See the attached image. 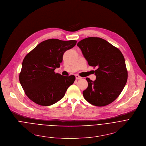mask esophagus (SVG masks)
<instances>
[{
	"instance_id": "esophagus-1",
	"label": "esophagus",
	"mask_w": 146,
	"mask_h": 146,
	"mask_svg": "<svg viewBox=\"0 0 146 146\" xmlns=\"http://www.w3.org/2000/svg\"><path fill=\"white\" fill-rule=\"evenodd\" d=\"M75 78H76V79H81V78H82L81 77L79 76V75H75Z\"/></svg>"
}]
</instances>
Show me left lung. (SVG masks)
I'll use <instances>...</instances> for the list:
<instances>
[{
	"mask_svg": "<svg viewBox=\"0 0 146 146\" xmlns=\"http://www.w3.org/2000/svg\"><path fill=\"white\" fill-rule=\"evenodd\" d=\"M77 46L89 66L97 67L94 81L86 78L88 86L83 92L85 99L99 107L111 103L119 96L127 82V71L122 53L100 38L84 39Z\"/></svg>",
	"mask_w": 146,
	"mask_h": 146,
	"instance_id": "obj_1",
	"label": "left lung"
}]
</instances>
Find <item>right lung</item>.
<instances>
[{"mask_svg":"<svg viewBox=\"0 0 146 146\" xmlns=\"http://www.w3.org/2000/svg\"><path fill=\"white\" fill-rule=\"evenodd\" d=\"M76 43L75 40L47 39L25 56L19 80L30 100L39 105L48 106L63 98L68 87L74 84L75 76H62L54 70L60 67L64 53Z\"/></svg>","mask_w":146,"mask_h":146,"instance_id":"right-lung-1","label":"right lung"}]
</instances>
